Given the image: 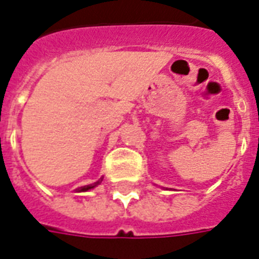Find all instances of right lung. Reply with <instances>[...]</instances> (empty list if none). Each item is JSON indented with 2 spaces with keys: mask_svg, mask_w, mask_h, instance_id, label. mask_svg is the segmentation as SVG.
<instances>
[{
  "mask_svg": "<svg viewBox=\"0 0 259 259\" xmlns=\"http://www.w3.org/2000/svg\"><path fill=\"white\" fill-rule=\"evenodd\" d=\"M101 181H103V179H101ZM101 181L96 182V183H94V185H88V186H82V187H78L77 190H76V191H77V192H84V191H88V190H92V188L96 187V186L99 185V183H100Z\"/></svg>",
  "mask_w": 259,
  "mask_h": 259,
  "instance_id": "obj_1",
  "label": "right lung"
}]
</instances>
